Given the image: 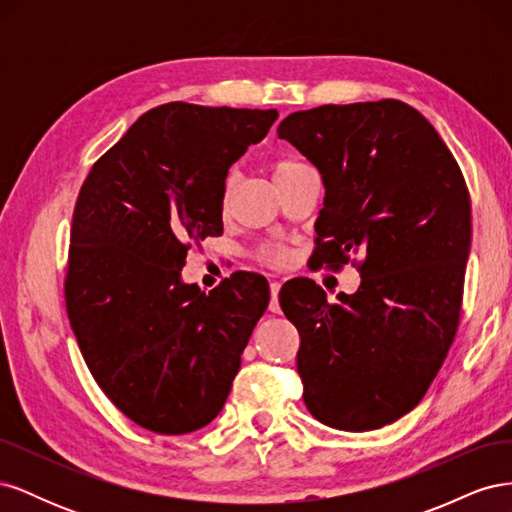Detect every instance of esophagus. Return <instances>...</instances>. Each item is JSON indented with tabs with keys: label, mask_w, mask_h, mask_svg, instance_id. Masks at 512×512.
<instances>
[{
	"label": "esophagus",
	"mask_w": 512,
	"mask_h": 512,
	"mask_svg": "<svg viewBox=\"0 0 512 512\" xmlns=\"http://www.w3.org/2000/svg\"><path fill=\"white\" fill-rule=\"evenodd\" d=\"M271 305H269V309L273 314H280V303H277V294H280V288H282V284L280 282H271Z\"/></svg>",
	"instance_id": "esophagus-1"
}]
</instances>
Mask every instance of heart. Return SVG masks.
I'll return each instance as SVG.
<instances>
[{"mask_svg":"<svg viewBox=\"0 0 512 512\" xmlns=\"http://www.w3.org/2000/svg\"><path fill=\"white\" fill-rule=\"evenodd\" d=\"M301 166H305V164L299 162V160H280V162H277V164L273 166V179L282 177V175L290 173V170H297V168H301ZM267 254H269V260L275 262V265H277V262H282V260L286 258V254H284L282 250H277V247H273V250H269Z\"/></svg>","mask_w":512,"mask_h":512,"instance_id":"b5f03b06","label":"heart"}]
</instances>
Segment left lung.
I'll list each match as a JSON object with an SVG mask.
<instances>
[{
	"mask_svg": "<svg viewBox=\"0 0 512 512\" xmlns=\"http://www.w3.org/2000/svg\"><path fill=\"white\" fill-rule=\"evenodd\" d=\"M277 136L322 177L318 265L365 254L354 294L329 303L301 280L280 299L301 337L303 401L333 429L384 427L423 399L455 339L472 237L466 181L436 128L399 100L292 113Z\"/></svg>",
	"mask_w": 512,
	"mask_h": 512,
	"instance_id": "obj_1",
	"label": "left lung"
}]
</instances>
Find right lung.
Masks as SVG:
<instances>
[{"label": "right lung", "instance_id": "1", "mask_svg": "<svg viewBox=\"0 0 512 512\" xmlns=\"http://www.w3.org/2000/svg\"><path fill=\"white\" fill-rule=\"evenodd\" d=\"M277 111L170 102L89 170L74 207L66 307L98 386L164 436L209 425L269 305L256 273L200 292L181 280L192 241L222 235L228 168Z\"/></svg>", "mask_w": 512, "mask_h": 512}]
</instances>
